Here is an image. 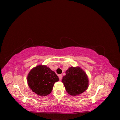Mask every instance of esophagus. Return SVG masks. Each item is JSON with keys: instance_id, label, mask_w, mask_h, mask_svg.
<instances>
[{"instance_id": "34e87169", "label": "esophagus", "mask_w": 120, "mask_h": 120, "mask_svg": "<svg viewBox=\"0 0 120 120\" xmlns=\"http://www.w3.org/2000/svg\"><path fill=\"white\" fill-rule=\"evenodd\" d=\"M59 77L60 80H61V79H62V78H63V75H59Z\"/></svg>"}]
</instances>
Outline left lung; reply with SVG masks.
<instances>
[{
  "mask_svg": "<svg viewBox=\"0 0 120 120\" xmlns=\"http://www.w3.org/2000/svg\"><path fill=\"white\" fill-rule=\"evenodd\" d=\"M61 82L67 93L71 96H77L87 90L89 79L86 72L79 67H70L66 71Z\"/></svg>",
  "mask_w": 120,
  "mask_h": 120,
  "instance_id": "1",
  "label": "left lung"
}]
</instances>
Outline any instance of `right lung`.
Segmentation results:
<instances>
[{"label":"right lung","instance_id":"right-lung-1","mask_svg":"<svg viewBox=\"0 0 120 120\" xmlns=\"http://www.w3.org/2000/svg\"><path fill=\"white\" fill-rule=\"evenodd\" d=\"M59 81V77L55 72L45 65H38L32 68L27 77L30 88L41 97L51 93L54 83Z\"/></svg>","mask_w":120,"mask_h":120}]
</instances>
